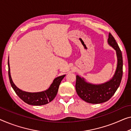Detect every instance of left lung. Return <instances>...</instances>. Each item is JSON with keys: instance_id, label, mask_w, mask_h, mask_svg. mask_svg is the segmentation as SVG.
Returning a JSON list of instances; mask_svg holds the SVG:
<instances>
[{"instance_id": "8db88e82", "label": "left lung", "mask_w": 131, "mask_h": 131, "mask_svg": "<svg viewBox=\"0 0 131 131\" xmlns=\"http://www.w3.org/2000/svg\"><path fill=\"white\" fill-rule=\"evenodd\" d=\"M108 44L115 50L117 56V66L115 72L111 79L101 84H93L86 81L83 78L77 75L76 91L82 100L93 104L101 103L111 98L119 86L123 74V59L121 50L115 38L110 33Z\"/></svg>"}]
</instances>
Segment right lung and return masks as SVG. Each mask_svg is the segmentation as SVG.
<instances>
[{
	"mask_svg": "<svg viewBox=\"0 0 131 131\" xmlns=\"http://www.w3.org/2000/svg\"><path fill=\"white\" fill-rule=\"evenodd\" d=\"M8 74L12 87L16 93L17 96L29 105L39 106V105H46L49 103L57 95L58 89L62 80L63 79L66 75L60 76L56 78L53 80V82L50 85L49 88L45 91L38 92H28L21 90L15 85L11 78L10 71L9 60L8 59Z\"/></svg>",
	"mask_w": 131,
	"mask_h": 131,
	"instance_id": "obj_1",
	"label": "right lung"
}]
</instances>
